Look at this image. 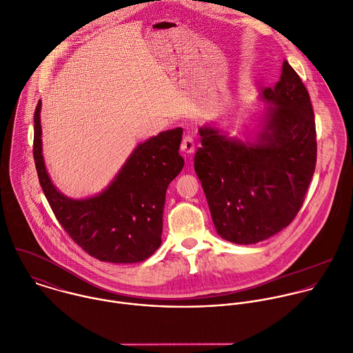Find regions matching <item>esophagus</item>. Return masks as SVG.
Instances as JSON below:
<instances>
[{
    "instance_id": "34e87169",
    "label": "esophagus",
    "mask_w": 353,
    "mask_h": 353,
    "mask_svg": "<svg viewBox=\"0 0 353 353\" xmlns=\"http://www.w3.org/2000/svg\"><path fill=\"white\" fill-rule=\"evenodd\" d=\"M180 151L185 155V157H191L195 151V144H194V140L192 137L190 136H185L181 141V145H180Z\"/></svg>"
}]
</instances>
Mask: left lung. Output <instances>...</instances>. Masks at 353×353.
I'll use <instances>...</instances> for the list:
<instances>
[{
	"mask_svg": "<svg viewBox=\"0 0 353 353\" xmlns=\"http://www.w3.org/2000/svg\"><path fill=\"white\" fill-rule=\"evenodd\" d=\"M259 98L266 108L255 132L241 140L206 125L194 158L217 234L240 245L268 240L294 220L316 168L310 97L287 61Z\"/></svg>",
	"mask_w": 353,
	"mask_h": 353,
	"instance_id": "obj_1",
	"label": "left lung"
}]
</instances>
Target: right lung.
<instances>
[{"label": "right lung", "mask_w": 353, "mask_h": 353, "mask_svg": "<svg viewBox=\"0 0 353 353\" xmlns=\"http://www.w3.org/2000/svg\"><path fill=\"white\" fill-rule=\"evenodd\" d=\"M41 101L34 112L33 155L40 185L58 221L88 255L102 262L137 263L162 244L163 206L170 181L181 172L183 129L162 132L139 144L99 194L73 199L52 184L41 141Z\"/></svg>", "instance_id": "right-lung-1"}]
</instances>
